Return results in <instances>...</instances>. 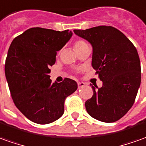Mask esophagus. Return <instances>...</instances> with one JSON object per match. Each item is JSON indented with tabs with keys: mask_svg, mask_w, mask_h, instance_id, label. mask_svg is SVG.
Segmentation results:
<instances>
[{
	"mask_svg": "<svg viewBox=\"0 0 146 146\" xmlns=\"http://www.w3.org/2000/svg\"><path fill=\"white\" fill-rule=\"evenodd\" d=\"M85 85H86V84L84 83H83V82H78V86H79V88L83 87Z\"/></svg>",
	"mask_w": 146,
	"mask_h": 146,
	"instance_id": "34e87169",
	"label": "esophagus"
}]
</instances>
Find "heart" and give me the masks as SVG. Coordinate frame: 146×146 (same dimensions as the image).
Here are the masks:
<instances>
[{"label":"heart","instance_id":"1","mask_svg":"<svg viewBox=\"0 0 146 146\" xmlns=\"http://www.w3.org/2000/svg\"><path fill=\"white\" fill-rule=\"evenodd\" d=\"M86 44V43H85L84 41L83 40H78L75 42V48H80V47H82L83 45H85Z\"/></svg>","mask_w":146,"mask_h":146}]
</instances>
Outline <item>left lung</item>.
I'll return each mask as SVG.
<instances>
[{
  "label": "left lung",
  "instance_id": "obj_1",
  "mask_svg": "<svg viewBox=\"0 0 146 146\" xmlns=\"http://www.w3.org/2000/svg\"><path fill=\"white\" fill-rule=\"evenodd\" d=\"M92 46L91 65L102 82L93 86L85 102L87 113L103 122H113L132 107L141 85L140 59L136 48L123 33L111 26L74 30Z\"/></svg>",
  "mask_w": 146,
  "mask_h": 146
}]
</instances>
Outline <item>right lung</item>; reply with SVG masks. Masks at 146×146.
Here are the masks:
<instances>
[{"instance_id":"1","label":"right lung","mask_w":146,"mask_h":146,"mask_svg":"<svg viewBox=\"0 0 146 146\" xmlns=\"http://www.w3.org/2000/svg\"><path fill=\"white\" fill-rule=\"evenodd\" d=\"M69 30L32 28L14 39L6 58L5 72L14 104L30 121L45 125L59 119L64 101L78 88L75 80L52 83L49 67L56 52L72 36Z\"/></svg>"}]
</instances>
